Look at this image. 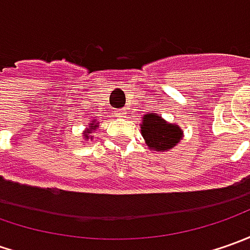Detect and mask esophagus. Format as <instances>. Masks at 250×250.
<instances>
[{"mask_svg":"<svg viewBox=\"0 0 250 250\" xmlns=\"http://www.w3.org/2000/svg\"><path fill=\"white\" fill-rule=\"evenodd\" d=\"M125 114H126V112H125V110H120V111H118V117H124Z\"/></svg>","mask_w":250,"mask_h":250,"instance_id":"34e87169","label":"esophagus"}]
</instances>
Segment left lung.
I'll return each mask as SVG.
<instances>
[{"label":"left lung","instance_id":"obj_1","mask_svg":"<svg viewBox=\"0 0 250 250\" xmlns=\"http://www.w3.org/2000/svg\"><path fill=\"white\" fill-rule=\"evenodd\" d=\"M140 132L147 147L153 151H168L174 149L184 138V130L177 124H171L156 112L142 117Z\"/></svg>","mask_w":250,"mask_h":250}]
</instances>
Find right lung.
<instances>
[{"mask_svg":"<svg viewBox=\"0 0 250 250\" xmlns=\"http://www.w3.org/2000/svg\"><path fill=\"white\" fill-rule=\"evenodd\" d=\"M99 128V122H97V120H91L90 122H89V126L84 129V132H83V138H84V142L86 140H93L94 139V136H91V133H94V130Z\"/></svg>","mask_w":250,"mask_h":250,"instance_id":"add662e5","label":"right lung"}]
</instances>
